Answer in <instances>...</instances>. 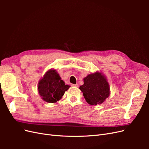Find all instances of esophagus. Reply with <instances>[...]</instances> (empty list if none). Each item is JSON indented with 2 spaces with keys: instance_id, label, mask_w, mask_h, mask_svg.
I'll use <instances>...</instances> for the list:
<instances>
[{
  "instance_id": "34e87169",
  "label": "esophagus",
  "mask_w": 149,
  "mask_h": 149,
  "mask_svg": "<svg viewBox=\"0 0 149 149\" xmlns=\"http://www.w3.org/2000/svg\"><path fill=\"white\" fill-rule=\"evenodd\" d=\"M72 86H74V87H78V86H79V85H78V84H72Z\"/></svg>"
}]
</instances>
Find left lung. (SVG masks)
I'll list each match as a JSON object with an SVG mask.
<instances>
[{"instance_id":"8db88e82","label":"left lung","mask_w":149,"mask_h":149,"mask_svg":"<svg viewBox=\"0 0 149 149\" xmlns=\"http://www.w3.org/2000/svg\"><path fill=\"white\" fill-rule=\"evenodd\" d=\"M83 81L84 84L80 86L79 89L89 104H101L109 96V84L101 72L89 74L84 78Z\"/></svg>"}]
</instances>
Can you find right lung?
<instances>
[{"label":"right lung","instance_id":"1","mask_svg":"<svg viewBox=\"0 0 149 149\" xmlns=\"http://www.w3.org/2000/svg\"><path fill=\"white\" fill-rule=\"evenodd\" d=\"M70 86L65 84L55 69L48 70L38 84V91L42 100L48 103H55L62 98Z\"/></svg>","mask_w":149,"mask_h":149}]
</instances>
